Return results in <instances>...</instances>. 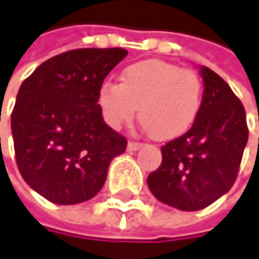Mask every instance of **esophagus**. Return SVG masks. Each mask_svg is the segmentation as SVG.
I'll return each mask as SVG.
<instances>
[{"label": "esophagus", "instance_id": "obj_1", "mask_svg": "<svg viewBox=\"0 0 259 259\" xmlns=\"http://www.w3.org/2000/svg\"><path fill=\"white\" fill-rule=\"evenodd\" d=\"M141 147H143V144L141 143H135V141H131V143L127 144V150H131V152H135V150H138Z\"/></svg>", "mask_w": 259, "mask_h": 259}]
</instances>
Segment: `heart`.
<instances>
[{
    "label": "heart",
    "mask_w": 259,
    "mask_h": 259,
    "mask_svg": "<svg viewBox=\"0 0 259 259\" xmlns=\"http://www.w3.org/2000/svg\"><path fill=\"white\" fill-rule=\"evenodd\" d=\"M202 101V82L196 72L161 60L127 66L119 84L103 82L98 104L107 124L121 128L140 107V119L158 140H174L195 122Z\"/></svg>",
    "instance_id": "b5f03b06"
}]
</instances>
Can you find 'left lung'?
<instances>
[{"label":"left lung","instance_id":"8db88e82","mask_svg":"<svg viewBox=\"0 0 259 259\" xmlns=\"http://www.w3.org/2000/svg\"><path fill=\"white\" fill-rule=\"evenodd\" d=\"M202 101L193 125L161 147V165L147 177L153 196L180 210H201L233 186L249 128L246 110L229 84L201 66Z\"/></svg>","mask_w":259,"mask_h":259}]
</instances>
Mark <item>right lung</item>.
<instances>
[{
  "label": "right lung",
  "instance_id": "1",
  "mask_svg": "<svg viewBox=\"0 0 259 259\" xmlns=\"http://www.w3.org/2000/svg\"><path fill=\"white\" fill-rule=\"evenodd\" d=\"M127 50L76 49L57 55L21 84L12 112L16 164L24 181L55 204L94 198L127 140L110 128L98 92Z\"/></svg>",
  "mask_w": 259,
  "mask_h": 259
}]
</instances>
